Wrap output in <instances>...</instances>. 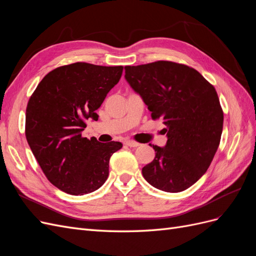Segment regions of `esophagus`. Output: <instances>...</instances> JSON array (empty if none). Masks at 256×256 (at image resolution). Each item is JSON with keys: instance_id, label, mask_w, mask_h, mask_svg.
<instances>
[{"instance_id": "obj_1", "label": "esophagus", "mask_w": 256, "mask_h": 256, "mask_svg": "<svg viewBox=\"0 0 256 256\" xmlns=\"http://www.w3.org/2000/svg\"><path fill=\"white\" fill-rule=\"evenodd\" d=\"M126 144H127L128 146H130V147H138V145H140V143L136 142V141H134V140H128V141H126Z\"/></svg>"}]
</instances>
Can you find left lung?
<instances>
[{
  "mask_svg": "<svg viewBox=\"0 0 256 256\" xmlns=\"http://www.w3.org/2000/svg\"><path fill=\"white\" fill-rule=\"evenodd\" d=\"M125 78L152 118L166 126V145H152L156 156L142 168L143 177L166 192L188 189L205 174L220 144L223 111L214 88L196 69L168 60L126 66Z\"/></svg>",
  "mask_w": 256,
  "mask_h": 256,
  "instance_id": "left-lung-1",
  "label": "left lung"
}]
</instances>
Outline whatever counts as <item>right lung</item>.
Segmentation results:
<instances>
[{"instance_id":"obj_1","label":"right lung","mask_w":256,"mask_h":256,"mask_svg":"<svg viewBox=\"0 0 256 256\" xmlns=\"http://www.w3.org/2000/svg\"><path fill=\"white\" fill-rule=\"evenodd\" d=\"M122 66L74 63L53 69L37 85L26 114V136L48 180L68 194L99 189L120 142L100 143L82 136L86 120L118 83Z\"/></svg>"}]
</instances>
